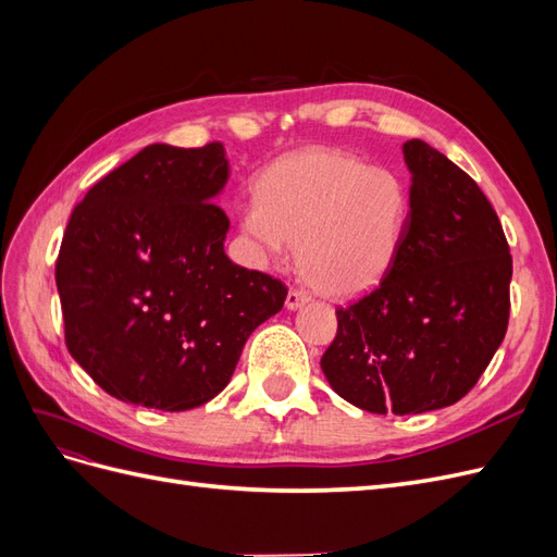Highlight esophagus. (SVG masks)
<instances>
[{"label":"esophagus","instance_id":"34e87169","mask_svg":"<svg viewBox=\"0 0 557 557\" xmlns=\"http://www.w3.org/2000/svg\"><path fill=\"white\" fill-rule=\"evenodd\" d=\"M311 297L307 295V293H301V290H290L288 293V297H285V307H288L290 311H295V309H299V307H305L307 305V301H309Z\"/></svg>","mask_w":557,"mask_h":557}]
</instances>
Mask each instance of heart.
Here are the masks:
<instances>
[{"instance_id": "1", "label": "heart", "mask_w": 557, "mask_h": 557, "mask_svg": "<svg viewBox=\"0 0 557 557\" xmlns=\"http://www.w3.org/2000/svg\"><path fill=\"white\" fill-rule=\"evenodd\" d=\"M409 223V193L385 166L342 148H305L264 170L242 230L262 256L297 242V267L315 290L352 297L391 272Z\"/></svg>"}]
</instances>
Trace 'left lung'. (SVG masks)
Masks as SVG:
<instances>
[{
  "label": "left lung",
  "mask_w": 557,
  "mask_h": 557,
  "mask_svg": "<svg viewBox=\"0 0 557 557\" xmlns=\"http://www.w3.org/2000/svg\"><path fill=\"white\" fill-rule=\"evenodd\" d=\"M409 223L372 293L336 311L320 358L352 407L395 416L450 407L476 385L509 325L511 252L476 181L430 144L401 146Z\"/></svg>",
  "instance_id": "1"
}]
</instances>
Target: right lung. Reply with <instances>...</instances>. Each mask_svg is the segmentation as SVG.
I'll return each mask as SVG.
<instances>
[{
  "label": "right lung",
  "mask_w": 557,
  "mask_h": 557,
  "mask_svg": "<svg viewBox=\"0 0 557 557\" xmlns=\"http://www.w3.org/2000/svg\"><path fill=\"white\" fill-rule=\"evenodd\" d=\"M223 144H153L97 181L55 262L64 342L111 397L188 411L230 383L288 288L225 256Z\"/></svg>",
  "instance_id": "right-lung-1"
}]
</instances>
